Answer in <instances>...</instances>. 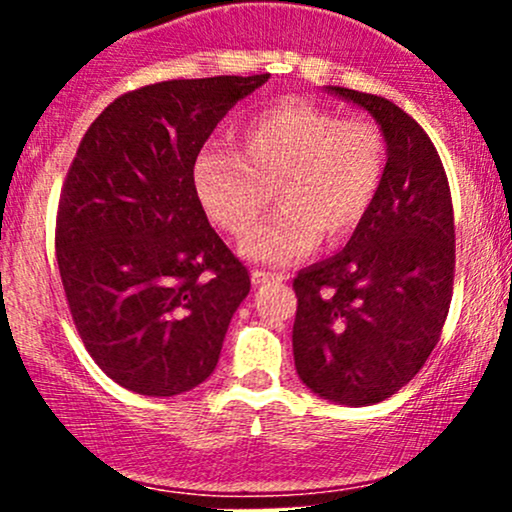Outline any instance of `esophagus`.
Segmentation results:
<instances>
[{
  "instance_id": "obj_1",
  "label": "esophagus",
  "mask_w": 512,
  "mask_h": 512,
  "mask_svg": "<svg viewBox=\"0 0 512 512\" xmlns=\"http://www.w3.org/2000/svg\"><path fill=\"white\" fill-rule=\"evenodd\" d=\"M267 281H286V276L264 272V269H252V284L260 286V284H267Z\"/></svg>"
}]
</instances>
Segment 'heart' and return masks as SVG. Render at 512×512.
Wrapping results in <instances>:
<instances>
[{
	"label": "heart",
	"instance_id": "heart-1",
	"mask_svg": "<svg viewBox=\"0 0 512 512\" xmlns=\"http://www.w3.org/2000/svg\"><path fill=\"white\" fill-rule=\"evenodd\" d=\"M385 173L378 122L286 98L240 127L238 154L204 146L192 163V185L209 219L233 238L255 226L274 190L279 211L245 238L243 252L255 262L289 264L322 236L327 243L354 236Z\"/></svg>",
	"mask_w": 512,
	"mask_h": 512
}]
</instances>
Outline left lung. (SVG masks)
Here are the masks:
<instances>
[{
    "instance_id": "1",
    "label": "left lung",
    "mask_w": 512,
    "mask_h": 512,
    "mask_svg": "<svg viewBox=\"0 0 512 512\" xmlns=\"http://www.w3.org/2000/svg\"><path fill=\"white\" fill-rule=\"evenodd\" d=\"M330 91L378 120L387 173L346 248L293 279V358L317 395L366 407L407 385L443 334L455 279V216L443 161L419 122L373 93Z\"/></svg>"
}]
</instances>
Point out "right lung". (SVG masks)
Here are the masks:
<instances>
[{"label": "right lung", "mask_w": 512, "mask_h": 512, "mask_svg": "<svg viewBox=\"0 0 512 512\" xmlns=\"http://www.w3.org/2000/svg\"><path fill=\"white\" fill-rule=\"evenodd\" d=\"M269 74L122 93L86 129L57 204L55 250L81 342L108 378L173 397L209 378L250 272L209 226L192 163Z\"/></svg>", "instance_id": "right-lung-1"}]
</instances>
